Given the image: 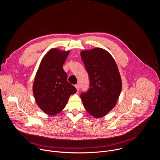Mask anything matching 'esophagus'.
Returning a JSON list of instances; mask_svg holds the SVG:
<instances>
[{
  "label": "esophagus",
  "instance_id": "1",
  "mask_svg": "<svg viewBox=\"0 0 160 160\" xmlns=\"http://www.w3.org/2000/svg\"><path fill=\"white\" fill-rule=\"evenodd\" d=\"M75 86V87H76V88H77V91L78 92V91H79V89H80V85H79V83L76 84Z\"/></svg>",
  "mask_w": 160,
  "mask_h": 160
}]
</instances>
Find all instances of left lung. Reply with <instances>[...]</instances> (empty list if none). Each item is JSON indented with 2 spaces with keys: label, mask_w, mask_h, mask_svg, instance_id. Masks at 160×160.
I'll use <instances>...</instances> for the list:
<instances>
[{
  "label": "left lung",
  "mask_w": 160,
  "mask_h": 160,
  "mask_svg": "<svg viewBox=\"0 0 160 160\" xmlns=\"http://www.w3.org/2000/svg\"><path fill=\"white\" fill-rule=\"evenodd\" d=\"M88 74L90 87L80 98L87 111L101 118L115 106L122 83L115 59L106 50L96 48L80 53Z\"/></svg>",
  "instance_id": "obj_1"
}]
</instances>
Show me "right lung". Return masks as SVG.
<instances>
[{"label": "right lung", "mask_w": 160, "mask_h": 160, "mask_svg": "<svg viewBox=\"0 0 160 160\" xmlns=\"http://www.w3.org/2000/svg\"><path fill=\"white\" fill-rule=\"evenodd\" d=\"M70 51L54 48L44 56L35 75L33 93L39 108L49 115L60 112L76 88L67 80L62 66Z\"/></svg>", "instance_id": "obj_1"}]
</instances>
